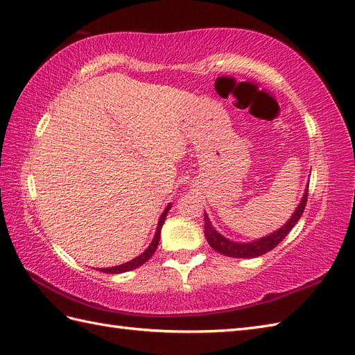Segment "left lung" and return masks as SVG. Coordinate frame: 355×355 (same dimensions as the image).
Wrapping results in <instances>:
<instances>
[{
	"mask_svg": "<svg viewBox=\"0 0 355 355\" xmlns=\"http://www.w3.org/2000/svg\"><path fill=\"white\" fill-rule=\"evenodd\" d=\"M306 196H309V182H306L305 187V191L302 194V199L301 202L297 203V207L295 209L293 214L290 216V218L287 222L282 225L279 230L273 231L270 234L264 235L261 239H257V240H252V241H246V243H241V241H234L226 239L225 235L220 234L214 226H212L211 220L208 217L207 212H203V220H205V237H207V241L209 246L217 250L218 254L226 255V257H232V258H257V257H261L267 252L272 250L273 248H277L278 244L282 241V239L286 237V235L291 231V227H293L297 220L301 218L302 212L305 209V203H306Z\"/></svg>",
	"mask_w": 355,
	"mask_h": 355,
	"instance_id": "8db88e82",
	"label": "left lung"
}]
</instances>
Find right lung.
<instances>
[{
  "mask_svg": "<svg viewBox=\"0 0 355 355\" xmlns=\"http://www.w3.org/2000/svg\"><path fill=\"white\" fill-rule=\"evenodd\" d=\"M171 208V203L167 205V208L164 209V212L161 214L159 220H157V226H156V232H155V237L152 240V243L148 244V248L143 252V254H139L138 257H135L133 259L128 263H123L120 266H114V267H103V269H98V272H103V273H124V272H129L133 269H138L139 266H143L147 259H150V257L155 254V250L157 248V244H159V239H161V230H162V225L165 222V217H167L168 211Z\"/></svg>",
  "mask_w": 355,
  "mask_h": 355,
  "instance_id": "right-lung-1",
  "label": "right lung"
}]
</instances>
